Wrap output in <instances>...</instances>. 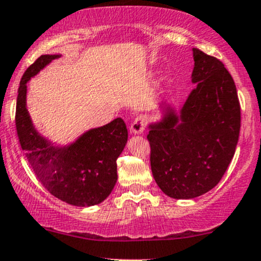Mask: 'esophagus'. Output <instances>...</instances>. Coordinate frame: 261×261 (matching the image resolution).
Instances as JSON below:
<instances>
[{
	"label": "esophagus",
	"instance_id": "obj_1",
	"mask_svg": "<svg viewBox=\"0 0 261 261\" xmlns=\"http://www.w3.org/2000/svg\"><path fill=\"white\" fill-rule=\"evenodd\" d=\"M145 124H146V121H145V118L143 117V116H140V117H137L133 121V123L130 124V128H129L130 133L142 134L144 129H145Z\"/></svg>",
	"mask_w": 261,
	"mask_h": 261
}]
</instances>
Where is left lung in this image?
<instances>
[{
    "instance_id": "left-lung-1",
    "label": "left lung",
    "mask_w": 261,
    "mask_h": 261,
    "mask_svg": "<svg viewBox=\"0 0 261 261\" xmlns=\"http://www.w3.org/2000/svg\"><path fill=\"white\" fill-rule=\"evenodd\" d=\"M194 68L179 115L166 101L162 119L149 124L150 164L160 189L174 199H193L211 191L233 158L241 129L237 89L217 58L193 48Z\"/></svg>"
}]
</instances>
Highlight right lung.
<instances>
[{
	"mask_svg": "<svg viewBox=\"0 0 261 261\" xmlns=\"http://www.w3.org/2000/svg\"><path fill=\"white\" fill-rule=\"evenodd\" d=\"M61 55H42L24 72L18 89L15 128L21 149L41 185L54 197L74 206H93L111 194L117 182V159L128 130L122 118L56 146L34 127L27 109V83Z\"/></svg>",
	"mask_w": 261,
	"mask_h": 261,
	"instance_id": "obj_1",
	"label": "right lung"
}]
</instances>
